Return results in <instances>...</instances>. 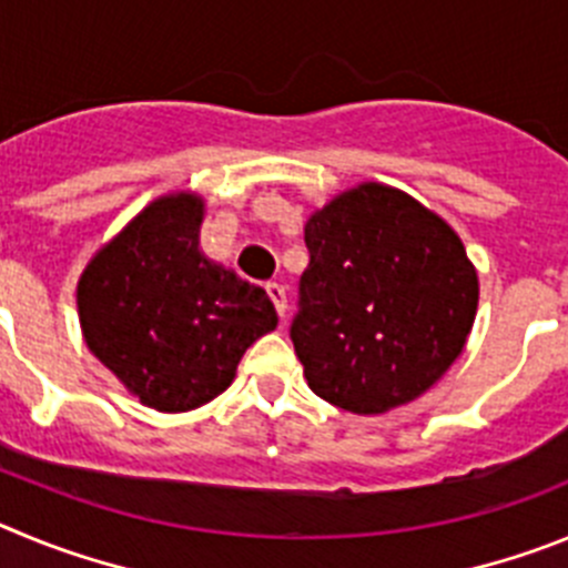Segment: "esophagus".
I'll list each match as a JSON object with an SVG mask.
<instances>
[{"label":"esophagus","mask_w":568,"mask_h":568,"mask_svg":"<svg viewBox=\"0 0 568 568\" xmlns=\"http://www.w3.org/2000/svg\"><path fill=\"white\" fill-rule=\"evenodd\" d=\"M265 291H268V296H272L274 308H277L280 320L285 316V311H288V294H285V288L280 283H268L265 285Z\"/></svg>","instance_id":"1"}]
</instances>
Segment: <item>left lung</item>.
I'll list each match as a JSON object with an SVG mask.
<instances>
[{
  "label": "left lung",
  "mask_w": 568,
  "mask_h": 568,
  "mask_svg": "<svg viewBox=\"0 0 568 568\" xmlns=\"http://www.w3.org/2000/svg\"><path fill=\"white\" fill-rule=\"evenodd\" d=\"M305 246L291 342L316 396L376 416L430 390L462 356L478 274L416 197L359 183L311 214Z\"/></svg>",
  "instance_id": "1"
}]
</instances>
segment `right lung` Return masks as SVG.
Returning <instances> with one entry per match:
<instances>
[{"mask_svg": "<svg viewBox=\"0 0 568 568\" xmlns=\"http://www.w3.org/2000/svg\"><path fill=\"white\" fill-rule=\"evenodd\" d=\"M201 223L203 197H158L95 252L75 288L87 347L161 413L221 396L246 347L277 328L268 294L197 248Z\"/></svg>", "mask_w": 568, "mask_h": 568, "instance_id": "right-lung-1", "label": "right lung"}]
</instances>
